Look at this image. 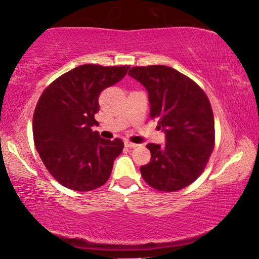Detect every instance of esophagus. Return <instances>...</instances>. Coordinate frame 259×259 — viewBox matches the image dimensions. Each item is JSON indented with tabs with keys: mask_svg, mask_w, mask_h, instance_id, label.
<instances>
[{
	"mask_svg": "<svg viewBox=\"0 0 259 259\" xmlns=\"http://www.w3.org/2000/svg\"><path fill=\"white\" fill-rule=\"evenodd\" d=\"M138 146H139L138 143H133V142H130V141L125 142V147H127V148H137Z\"/></svg>",
	"mask_w": 259,
	"mask_h": 259,
	"instance_id": "1",
	"label": "esophagus"
}]
</instances>
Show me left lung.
Segmentation results:
<instances>
[{
	"label": "left lung",
	"mask_w": 259,
	"mask_h": 259,
	"mask_svg": "<svg viewBox=\"0 0 259 259\" xmlns=\"http://www.w3.org/2000/svg\"><path fill=\"white\" fill-rule=\"evenodd\" d=\"M148 93L150 117L165 134L164 145L149 143L152 158L143 180L165 192L184 189L200 176L214 147V117L197 83L171 67H133L128 71Z\"/></svg>",
	"instance_id": "left-lung-1"
}]
</instances>
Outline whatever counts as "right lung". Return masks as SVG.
Masks as SVG:
<instances>
[{"instance_id":"obj_1","label":"right lung","mask_w":259,"mask_h":259,"mask_svg":"<svg viewBox=\"0 0 259 259\" xmlns=\"http://www.w3.org/2000/svg\"><path fill=\"white\" fill-rule=\"evenodd\" d=\"M130 66L82 65L47 87L35 106L33 140L46 169L62 186L91 191L109 180L124 148L120 139L101 138L93 127L99 94L125 77Z\"/></svg>"}]
</instances>
